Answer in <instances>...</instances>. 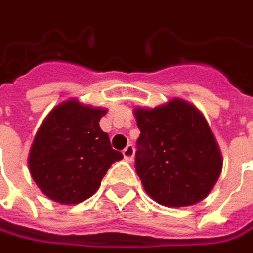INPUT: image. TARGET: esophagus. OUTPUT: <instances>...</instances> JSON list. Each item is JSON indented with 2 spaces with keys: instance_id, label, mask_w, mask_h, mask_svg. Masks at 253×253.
<instances>
[{
  "instance_id": "esophagus-1",
  "label": "esophagus",
  "mask_w": 253,
  "mask_h": 253,
  "mask_svg": "<svg viewBox=\"0 0 253 253\" xmlns=\"http://www.w3.org/2000/svg\"><path fill=\"white\" fill-rule=\"evenodd\" d=\"M123 157L127 161L133 160V157H134V147H133V144H127L126 148L123 150Z\"/></svg>"
}]
</instances>
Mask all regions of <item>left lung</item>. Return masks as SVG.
Masks as SVG:
<instances>
[{"mask_svg":"<svg viewBox=\"0 0 253 253\" xmlns=\"http://www.w3.org/2000/svg\"><path fill=\"white\" fill-rule=\"evenodd\" d=\"M136 171L148 195L167 207L204 200L222 170V157L204 116L172 99L154 109H136Z\"/></svg>","mask_w":253,"mask_h":253,"instance_id":"1","label":"left lung"}]
</instances>
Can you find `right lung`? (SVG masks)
<instances>
[{"mask_svg":"<svg viewBox=\"0 0 253 253\" xmlns=\"http://www.w3.org/2000/svg\"><path fill=\"white\" fill-rule=\"evenodd\" d=\"M103 115L105 109L68 100L39 127L28 163L34 181L50 200L82 203L97 191L112 163L123 159L99 126Z\"/></svg>","mask_w":253,"mask_h":253,"instance_id":"1","label":"right lung"}]
</instances>
